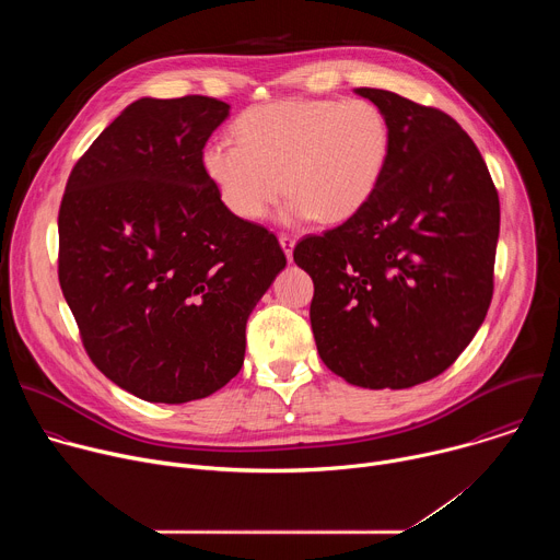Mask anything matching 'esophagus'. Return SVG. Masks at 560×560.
<instances>
[{
	"label": "esophagus",
	"instance_id": "1",
	"mask_svg": "<svg viewBox=\"0 0 560 560\" xmlns=\"http://www.w3.org/2000/svg\"><path fill=\"white\" fill-rule=\"evenodd\" d=\"M279 244H281V248H283L288 261H292V253H294V244H296L294 238L288 236V234H281V236H279Z\"/></svg>",
	"mask_w": 560,
	"mask_h": 560
}]
</instances>
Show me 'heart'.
Returning a JSON list of instances; mask_svg holds the SVG:
<instances>
[{"instance_id":"heart-1","label":"heart","mask_w":560,"mask_h":560,"mask_svg":"<svg viewBox=\"0 0 560 560\" xmlns=\"http://www.w3.org/2000/svg\"><path fill=\"white\" fill-rule=\"evenodd\" d=\"M236 141L206 143L201 166L221 203L259 221L292 192L281 221L341 223L374 195L389 156V126L365 100H283L238 117Z\"/></svg>"}]
</instances>
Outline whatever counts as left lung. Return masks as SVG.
Returning a JSON list of instances; mask_svg holds the SVG:
<instances>
[{
    "mask_svg": "<svg viewBox=\"0 0 560 560\" xmlns=\"http://www.w3.org/2000/svg\"><path fill=\"white\" fill-rule=\"evenodd\" d=\"M387 119L389 156L372 199L294 264L312 277L322 361L352 385L404 389L439 376L486 322L499 195L481 152L445 113L357 89Z\"/></svg>",
    "mask_w": 560,
    "mask_h": 560,
    "instance_id": "obj_1",
    "label": "left lung"
}]
</instances>
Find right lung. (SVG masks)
<instances>
[{"instance_id": "1", "label": "right lung", "mask_w": 560, "mask_h": 560, "mask_svg": "<svg viewBox=\"0 0 560 560\" xmlns=\"http://www.w3.org/2000/svg\"><path fill=\"white\" fill-rule=\"evenodd\" d=\"M230 106L141 97L74 164L59 208V283L93 363L150 404L221 389L246 324L285 268L277 236L234 217L201 152Z\"/></svg>"}]
</instances>
